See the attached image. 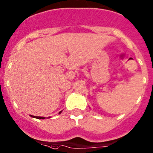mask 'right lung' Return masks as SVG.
<instances>
[{
	"label": "right lung",
	"instance_id": "1",
	"mask_svg": "<svg viewBox=\"0 0 153 153\" xmlns=\"http://www.w3.org/2000/svg\"><path fill=\"white\" fill-rule=\"evenodd\" d=\"M62 112V111H59V114H61ZM31 117H33V118H35V119H45V117H41V116H34V115H30Z\"/></svg>",
	"mask_w": 153,
	"mask_h": 153
}]
</instances>
